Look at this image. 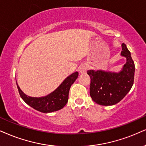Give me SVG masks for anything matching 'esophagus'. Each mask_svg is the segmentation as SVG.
<instances>
[{"label":"esophagus","mask_w":146,"mask_h":146,"mask_svg":"<svg viewBox=\"0 0 146 146\" xmlns=\"http://www.w3.org/2000/svg\"><path fill=\"white\" fill-rule=\"evenodd\" d=\"M87 70H88V66H87V65L83 64V65H82L81 67L80 68V70H79V71H80V73L83 74V73H85L86 72H87Z\"/></svg>","instance_id":"esophagus-1"}]
</instances>
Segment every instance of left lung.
Segmentation results:
<instances>
[{
  "mask_svg": "<svg viewBox=\"0 0 146 146\" xmlns=\"http://www.w3.org/2000/svg\"><path fill=\"white\" fill-rule=\"evenodd\" d=\"M122 57L126 63L118 72L102 70H90V95L95 103L112 106L120 102L130 91L134 82L135 64L125 44H122Z\"/></svg>",
  "mask_w": 146,
  "mask_h": 146,
  "instance_id": "obj_1",
  "label": "left lung"
}]
</instances>
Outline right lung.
<instances>
[{
	"label": "right lung",
	"mask_w": 146,
	"mask_h": 146,
	"mask_svg": "<svg viewBox=\"0 0 146 146\" xmlns=\"http://www.w3.org/2000/svg\"><path fill=\"white\" fill-rule=\"evenodd\" d=\"M78 76V72L72 73L65 79L55 91L46 96L40 98H34L26 95L21 91L17 81L16 84L21 98L28 106L40 112L50 113L59 110L68 103L70 89Z\"/></svg>",
	"instance_id": "1"
}]
</instances>
